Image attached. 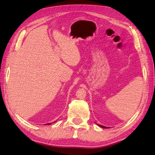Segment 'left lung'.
Returning a JSON list of instances; mask_svg holds the SVG:
<instances>
[{
  "label": "left lung",
  "instance_id": "1",
  "mask_svg": "<svg viewBox=\"0 0 155 155\" xmlns=\"http://www.w3.org/2000/svg\"><path fill=\"white\" fill-rule=\"evenodd\" d=\"M99 127H102V128H109L108 127H104V126H103V125H100V124H98Z\"/></svg>",
  "mask_w": 155,
  "mask_h": 155
}]
</instances>
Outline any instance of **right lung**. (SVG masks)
Returning <instances> with one entry per match:
<instances>
[{"label": "right lung", "mask_w": 155, "mask_h": 155, "mask_svg": "<svg viewBox=\"0 0 155 155\" xmlns=\"http://www.w3.org/2000/svg\"><path fill=\"white\" fill-rule=\"evenodd\" d=\"M48 124H48H51V123H48V124Z\"/></svg>", "instance_id": "right-lung-1"}]
</instances>
